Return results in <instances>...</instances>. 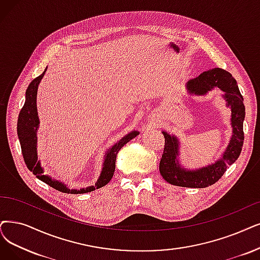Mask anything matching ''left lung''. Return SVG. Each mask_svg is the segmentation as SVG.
<instances>
[{
    "mask_svg": "<svg viewBox=\"0 0 260 260\" xmlns=\"http://www.w3.org/2000/svg\"><path fill=\"white\" fill-rule=\"evenodd\" d=\"M186 87L190 92H194L196 95H205L207 91L214 87H219L225 92V99L228 106L232 108L233 138L223 154V159L201 170L185 171L180 168L176 158L178 154L177 139L163 132L165 143L159 170L162 177L171 184L185 188H206L219 181L228 166L232 165L240 155L244 141L243 120L245 117V108L243 97L233 76L221 68L203 72L197 78L190 80Z\"/></svg>",
    "mask_w": 260,
    "mask_h": 260,
    "instance_id": "8db88e82",
    "label": "left lung"
}]
</instances>
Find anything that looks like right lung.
<instances>
[{"instance_id": "1", "label": "right lung", "mask_w": 260, "mask_h": 260, "mask_svg": "<svg viewBox=\"0 0 260 260\" xmlns=\"http://www.w3.org/2000/svg\"><path fill=\"white\" fill-rule=\"evenodd\" d=\"M45 72L46 70L40 76H38L29 83V85L26 89L24 106L22 107L21 111H20L19 117H18V124H17L18 137L20 140V144H21V151H22L23 159L27 166V169L30 172H33V174L38 179L49 184L55 190L63 193L83 194V193L94 191L95 189H100L102 186L108 184L113 177L114 172H115V161H116V155L118 151L121 149L123 145H126L130 140L136 138L139 134V132L133 131L129 133L128 136L122 138L108 151L106 155V161L103 163L102 173L95 186H88L86 189H81V190H70V189H67L66 186L64 184H61L60 182L52 180L51 178L48 177V176L43 174V169L40 168L39 161H37V152H36V139H37L36 132H37L38 123H39L38 116H37V108H36V95H37L38 84L40 80L43 79Z\"/></svg>"}]
</instances>
